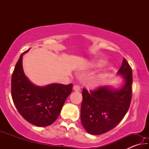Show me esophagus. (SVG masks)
<instances>
[{
  "label": "esophagus",
  "mask_w": 149,
  "mask_h": 149,
  "mask_svg": "<svg viewBox=\"0 0 149 149\" xmlns=\"http://www.w3.org/2000/svg\"><path fill=\"white\" fill-rule=\"evenodd\" d=\"M73 89H74V91H79L80 87L78 86V85H74V87H73Z\"/></svg>",
  "instance_id": "esophagus-1"
}]
</instances>
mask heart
Here are the masks:
<instances>
[{"label":"heart","mask_w":149,"mask_h":149,"mask_svg":"<svg viewBox=\"0 0 149 149\" xmlns=\"http://www.w3.org/2000/svg\"><path fill=\"white\" fill-rule=\"evenodd\" d=\"M106 64V61L104 60H95V61H93L91 63L90 65L93 68H101L102 66H104ZM107 72H104L103 74L100 75V77L99 79H98V82H100V81H101L103 78H104L106 76H107Z\"/></svg>","instance_id":"heart-1"}]
</instances>
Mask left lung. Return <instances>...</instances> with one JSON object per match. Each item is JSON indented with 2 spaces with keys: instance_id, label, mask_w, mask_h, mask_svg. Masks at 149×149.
Instances as JSON below:
<instances>
[{
  "instance_id": "obj_1",
  "label": "left lung",
  "mask_w": 149,
  "mask_h": 149,
  "mask_svg": "<svg viewBox=\"0 0 149 149\" xmlns=\"http://www.w3.org/2000/svg\"><path fill=\"white\" fill-rule=\"evenodd\" d=\"M118 75L123 79L119 89L104 86L82 91L81 121L87 133L100 135L115 127L127 113L132 100V70L125 58Z\"/></svg>"
}]
</instances>
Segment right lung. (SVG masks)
Here are the masks:
<instances>
[{
	"mask_svg": "<svg viewBox=\"0 0 149 149\" xmlns=\"http://www.w3.org/2000/svg\"><path fill=\"white\" fill-rule=\"evenodd\" d=\"M29 50L20 55L12 75V100L25 120L38 127H46L58 117L73 85L51 84L41 87L33 84L25 75L22 65L24 54Z\"/></svg>",
	"mask_w": 149,
	"mask_h": 149,
	"instance_id": "1",
	"label": "right lung"
}]
</instances>
